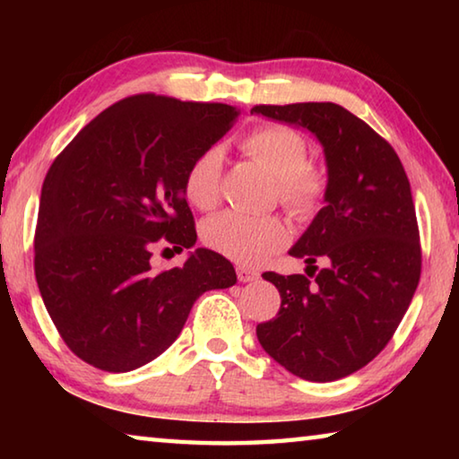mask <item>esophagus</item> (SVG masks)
Here are the masks:
<instances>
[{
    "label": "esophagus",
    "instance_id": "esophagus-1",
    "mask_svg": "<svg viewBox=\"0 0 459 459\" xmlns=\"http://www.w3.org/2000/svg\"><path fill=\"white\" fill-rule=\"evenodd\" d=\"M237 277L240 283H248V281H255V279H259V273L248 267H237Z\"/></svg>",
    "mask_w": 459,
    "mask_h": 459
}]
</instances>
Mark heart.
<instances>
[{"label": "heart", "mask_w": 459, "mask_h": 459, "mask_svg": "<svg viewBox=\"0 0 459 459\" xmlns=\"http://www.w3.org/2000/svg\"><path fill=\"white\" fill-rule=\"evenodd\" d=\"M243 152L277 180V198L293 216L307 219L322 206L328 178L324 168L307 161L306 137L287 126H263L240 142ZM224 153L208 147L192 160L184 176V194L198 211H212L221 202ZM291 230L281 216L221 212L202 227L212 251L240 265H261L290 243Z\"/></svg>", "instance_id": "heart-1"}]
</instances>
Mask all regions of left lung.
<instances>
[{
	"instance_id": "left-lung-1",
	"label": "left lung",
	"mask_w": 459,
	"mask_h": 459,
	"mask_svg": "<svg viewBox=\"0 0 459 459\" xmlns=\"http://www.w3.org/2000/svg\"><path fill=\"white\" fill-rule=\"evenodd\" d=\"M251 113L312 131L328 166L325 206L290 248L314 273L317 258L325 267L314 282L263 273L281 307L257 325V338L295 377L344 378L388 344L421 277L409 178L391 143L336 103L257 105Z\"/></svg>"
}]
</instances>
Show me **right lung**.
I'll list each match as a JSON object with an SVG mask.
<instances>
[{
    "label": "right lung",
    "instance_id": "obj_1",
    "mask_svg": "<svg viewBox=\"0 0 459 459\" xmlns=\"http://www.w3.org/2000/svg\"><path fill=\"white\" fill-rule=\"evenodd\" d=\"M238 111L134 95L105 108L54 160L34 237L38 290L66 346L91 367L129 372L172 346L202 293L237 283L235 267L196 248L155 271V247L196 243L184 176Z\"/></svg>",
    "mask_w": 459,
    "mask_h": 459
}]
</instances>
